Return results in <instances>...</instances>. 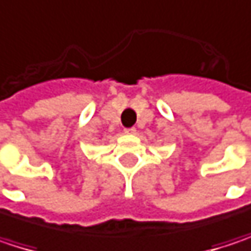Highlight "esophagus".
I'll return each mask as SVG.
<instances>
[{
  "label": "esophagus",
  "mask_w": 251,
  "mask_h": 251,
  "mask_svg": "<svg viewBox=\"0 0 251 251\" xmlns=\"http://www.w3.org/2000/svg\"><path fill=\"white\" fill-rule=\"evenodd\" d=\"M125 133L126 135H135L136 133V129L135 127H127V129H125Z\"/></svg>",
  "instance_id": "34e87169"
}]
</instances>
